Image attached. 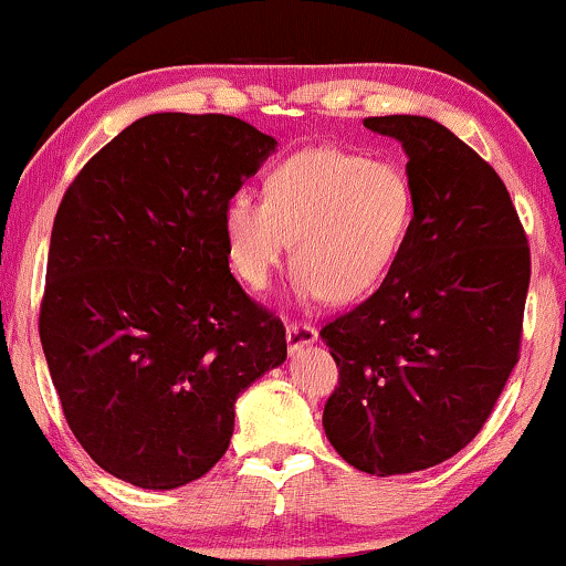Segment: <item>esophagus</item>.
<instances>
[{
    "label": "esophagus",
    "mask_w": 566,
    "mask_h": 566,
    "mask_svg": "<svg viewBox=\"0 0 566 566\" xmlns=\"http://www.w3.org/2000/svg\"><path fill=\"white\" fill-rule=\"evenodd\" d=\"M314 340H317V329L306 325V322H293V325L285 329V343H289L291 354H296V350L304 346H312Z\"/></svg>",
    "instance_id": "34e87169"
}]
</instances>
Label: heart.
<instances>
[{
	"instance_id": "b5f03b06",
	"label": "heart",
	"mask_w": 566,
	"mask_h": 566,
	"mask_svg": "<svg viewBox=\"0 0 566 566\" xmlns=\"http://www.w3.org/2000/svg\"><path fill=\"white\" fill-rule=\"evenodd\" d=\"M410 218L413 189L398 166L306 148L268 176L265 200L241 192L226 202L223 237L249 289H268L293 241L301 296L343 304L387 275Z\"/></svg>"
}]
</instances>
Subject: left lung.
Returning a JSON list of instances; mask_svg holds the SVG:
<instances>
[{
	"mask_svg": "<svg viewBox=\"0 0 566 566\" xmlns=\"http://www.w3.org/2000/svg\"><path fill=\"white\" fill-rule=\"evenodd\" d=\"M406 150L413 218L390 273L322 327L340 379L322 427L371 475L439 465L479 434L517 364L531 249L499 174L427 116H369Z\"/></svg>",
	"mask_w": 566,
	"mask_h": 566,
	"instance_id": "obj_1",
	"label": "left lung"
}]
</instances>
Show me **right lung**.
<instances>
[{
	"mask_svg": "<svg viewBox=\"0 0 566 566\" xmlns=\"http://www.w3.org/2000/svg\"><path fill=\"white\" fill-rule=\"evenodd\" d=\"M277 143L223 114H150L75 176L51 229L39 333L64 418L106 473L197 481L285 329L229 270L223 208Z\"/></svg>",
	"mask_w": 566,
	"mask_h": 566,
	"instance_id": "right-lung-1",
	"label": "right lung"
}]
</instances>
